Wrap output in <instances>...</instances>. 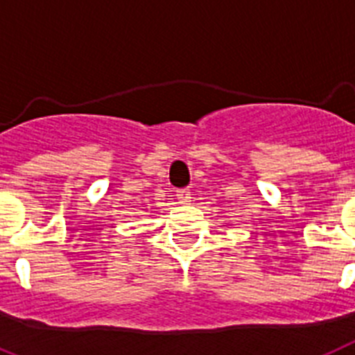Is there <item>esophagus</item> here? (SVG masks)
<instances>
[{
  "mask_svg": "<svg viewBox=\"0 0 355 355\" xmlns=\"http://www.w3.org/2000/svg\"><path fill=\"white\" fill-rule=\"evenodd\" d=\"M177 198H178V200H180V202H184V204L191 202V189H189V187L178 189V191H177Z\"/></svg>",
  "mask_w": 355,
  "mask_h": 355,
  "instance_id": "esophagus-1",
  "label": "esophagus"
}]
</instances>
